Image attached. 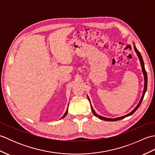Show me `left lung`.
I'll return each mask as SVG.
<instances>
[{
	"mask_svg": "<svg viewBox=\"0 0 155 155\" xmlns=\"http://www.w3.org/2000/svg\"><path fill=\"white\" fill-rule=\"evenodd\" d=\"M133 47H134V51H135V52L137 54V57L138 58H139V61H140V65H141V67H142V71H143V76H144V89H143V94H142V97H141V98L140 100L139 101V103H138V104L136 106V107L134 108V109L130 112V113H129L128 114L124 115V116H122V117H117V118H107V117H102L101 116V115H98L97 114V113H95V111L94 110L93 107H92L91 105V101H90V98L89 97H88L87 95V97H88V101H89L90 102V104H91V110H92V112H93V113L94 114V116H96L97 117H98L99 119H101V120H107V121H116V120H120V119H123V118L127 117H128V116H130V115H132L134 112H135L137 109L138 108H139L140 107V105L141 104V103H142V101L143 100V98H144V94H145L146 91H147V72L145 71V68H144V62H143V58H142V56H141L140 52L137 50V48H136L135 47V45H134V43L133 42Z\"/></svg>",
	"mask_w": 155,
	"mask_h": 155,
	"instance_id": "obj_1",
	"label": "left lung"
}]
</instances>
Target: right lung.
<instances>
[{"instance_id": "right-lung-1", "label": "right lung", "mask_w": 155, "mask_h": 155, "mask_svg": "<svg viewBox=\"0 0 155 155\" xmlns=\"http://www.w3.org/2000/svg\"><path fill=\"white\" fill-rule=\"evenodd\" d=\"M67 113H68V107H67V110H66V113L64 114L63 116H62L61 118H64V117H66V115L67 114Z\"/></svg>"}]
</instances>
